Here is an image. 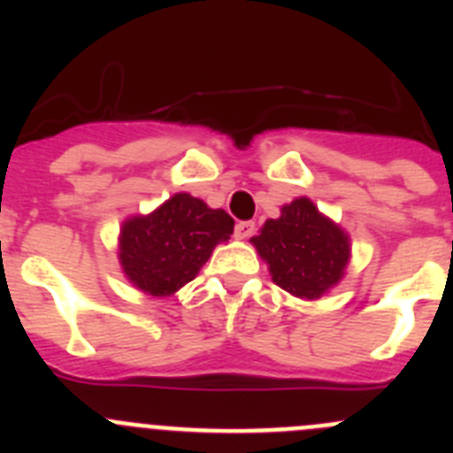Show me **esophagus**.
<instances>
[{
  "label": "esophagus",
  "mask_w": 453,
  "mask_h": 453,
  "mask_svg": "<svg viewBox=\"0 0 453 453\" xmlns=\"http://www.w3.org/2000/svg\"><path fill=\"white\" fill-rule=\"evenodd\" d=\"M254 229H256V224L250 222V219H245V222H238L235 224V238L238 240H247L254 235Z\"/></svg>",
  "instance_id": "obj_1"
}]
</instances>
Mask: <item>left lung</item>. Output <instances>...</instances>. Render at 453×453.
<instances>
[{"label": "left lung", "mask_w": 453, "mask_h": 453, "mask_svg": "<svg viewBox=\"0 0 453 453\" xmlns=\"http://www.w3.org/2000/svg\"><path fill=\"white\" fill-rule=\"evenodd\" d=\"M251 242L270 265L276 286L306 299H318L335 286L349 258L347 235L306 197L283 206L281 218L267 219Z\"/></svg>", "instance_id": "1"}]
</instances>
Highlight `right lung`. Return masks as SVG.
<instances>
[{"label":"right lung","instance_id":"right-lung-1","mask_svg":"<svg viewBox=\"0 0 453 453\" xmlns=\"http://www.w3.org/2000/svg\"><path fill=\"white\" fill-rule=\"evenodd\" d=\"M234 224L222 208H208L186 192L174 195L151 215L122 226L124 274L154 297L172 295L197 276L218 242L231 238Z\"/></svg>","mask_w":453,"mask_h":453}]
</instances>
